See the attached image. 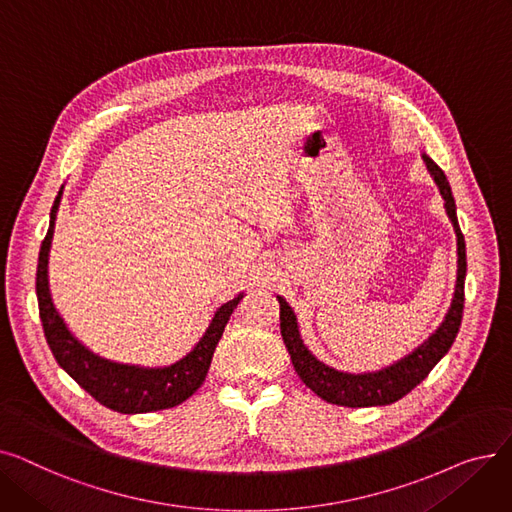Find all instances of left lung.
<instances>
[{
    "label": "left lung",
    "instance_id": "8db88e82",
    "mask_svg": "<svg viewBox=\"0 0 512 512\" xmlns=\"http://www.w3.org/2000/svg\"><path fill=\"white\" fill-rule=\"evenodd\" d=\"M423 161L429 174H432L434 182L440 188L446 213L456 232V253H459V270H456L454 297L444 321L432 336H429L423 344H419L413 353H409L407 357H402L400 361L380 371H371V373L338 371L311 355L309 348L303 344L297 315H294L292 307L282 297H278L280 332L288 348L294 371L299 373V378L307 388H311L326 402H332V405L351 407V409L392 405V402L409 394L417 384H421L427 378L429 371H432L438 365V361L450 351L456 334H459L463 307H465V276H467L465 236L461 232L459 220H456V205H454V197L450 191V184L446 180V174L438 168L436 161L432 157H427L425 153H423Z\"/></svg>",
    "mask_w": 512,
    "mask_h": 512
}]
</instances>
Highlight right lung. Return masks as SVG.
Segmentation results:
<instances>
[{
  "mask_svg": "<svg viewBox=\"0 0 512 512\" xmlns=\"http://www.w3.org/2000/svg\"><path fill=\"white\" fill-rule=\"evenodd\" d=\"M62 191L64 186L60 188L56 201H53L49 213V230L41 245L37 265L39 315L53 357H56L58 365L80 388L87 390L97 402H101L103 407L112 411L134 415L172 409L180 405V402H184L188 396H193L205 382L215 346H218L224 334L232 311L245 294H238V297L224 303L215 311L209 328L195 344L193 351L168 367H141L116 363L91 353L83 342L72 336L56 305H53L49 292L47 261Z\"/></svg>",
  "mask_w": 512,
  "mask_h": 512,
  "instance_id": "add662e5",
  "label": "right lung"
}]
</instances>
